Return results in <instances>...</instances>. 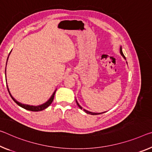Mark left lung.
Instances as JSON below:
<instances>
[{
	"label": "left lung",
	"mask_w": 152,
	"mask_h": 152,
	"mask_svg": "<svg viewBox=\"0 0 152 152\" xmlns=\"http://www.w3.org/2000/svg\"><path fill=\"white\" fill-rule=\"evenodd\" d=\"M120 54H121V55L122 57H123V58L126 60V57H125V56L124 55V54H123V53H122V47H120ZM126 64H127V61H126ZM76 103H77V105H78V106L80 108V109L82 110V109H83V107H82L80 105V104H79V103H78V102H77V100H76ZM83 110L85 111V112L86 113V114H91V115H97V114H103V113H105V112H102V113H95V112H89V111H88V110H85V109H83Z\"/></svg>",
	"instance_id": "1"
}]
</instances>
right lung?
<instances>
[{
	"label": "right lung",
	"mask_w": 152,
	"mask_h": 152,
	"mask_svg": "<svg viewBox=\"0 0 152 152\" xmlns=\"http://www.w3.org/2000/svg\"><path fill=\"white\" fill-rule=\"evenodd\" d=\"M11 52L9 53V55H10ZM9 56H8V57H7V61H8V59H9ZM6 66H7V64H6ZM5 76H6V69H5ZM7 89H8V91H9V94H10L11 98L13 99V100L17 103V104L19 105V106H20L21 107H23V109H26V110H29V111H32V112H39V111H42V110H45L47 107H49V105L52 103L53 101L55 94V92H56V90H57V89H56V90L54 91L53 93L52 94V95L50 96V97L45 103H42V104H41V105H27V104H23V103H21L20 102H18V101H17L14 98L13 96L11 95L10 91H9V89L8 86L7 85Z\"/></svg>",
	"instance_id": "obj_1"
}]
</instances>
